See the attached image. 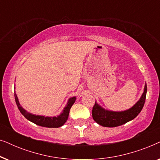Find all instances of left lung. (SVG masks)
Listing matches in <instances>:
<instances>
[{"mask_svg": "<svg viewBox=\"0 0 160 160\" xmlns=\"http://www.w3.org/2000/svg\"><path fill=\"white\" fill-rule=\"evenodd\" d=\"M147 86L145 84L144 91L140 100L128 110L124 111H111L105 110L95 102L92 108V118L100 125L107 128H114L127 123L135 119L141 112L146 100Z\"/></svg>", "mask_w": 160, "mask_h": 160, "instance_id": "obj_1", "label": "left lung"}]
</instances>
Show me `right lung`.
I'll list each match as a JSON object with an SVG mask.
<instances>
[{
	"label": "right lung",
	"mask_w": 160,
	"mask_h": 160,
	"mask_svg": "<svg viewBox=\"0 0 160 160\" xmlns=\"http://www.w3.org/2000/svg\"><path fill=\"white\" fill-rule=\"evenodd\" d=\"M14 98H15V101H16L17 106L18 107L19 111H20L22 114L25 117L26 119L29 121L33 122L34 124H37V125L41 126V127H45V128H60V127L62 126L68 118L70 109H71V106H73V104L75 102L76 98L73 97L70 98L68 101V103L65 107L63 109L62 112L60 113V115L58 117H44V116H39V115H34L32 114L29 112H28L27 111L25 110L22 107L20 106L19 102L18 100V98L16 95V93L14 92Z\"/></svg>",
	"instance_id": "right-lung-1"
}]
</instances>
